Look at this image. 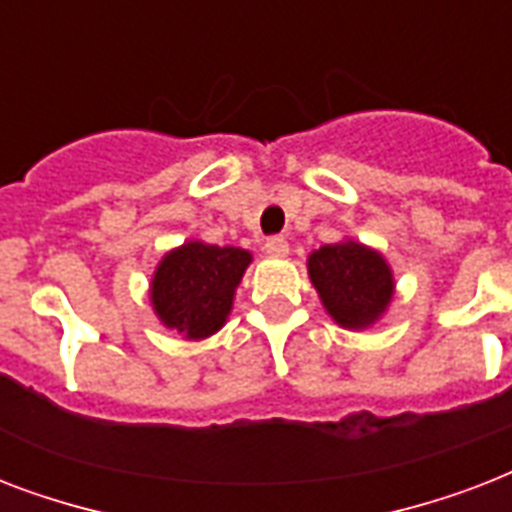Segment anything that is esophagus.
Returning a JSON list of instances; mask_svg holds the SVG:
<instances>
[{
	"instance_id": "obj_1",
	"label": "esophagus",
	"mask_w": 512,
	"mask_h": 512,
	"mask_svg": "<svg viewBox=\"0 0 512 512\" xmlns=\"http://www.w3.org/2000/svg\"><path fill=\"white\" fill-rule=\"evenodd\" d=\"M265 252L271 257H287L289 241L284 239V236H268V239H265Z\"/></svg>"
}]
</instances>
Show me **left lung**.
Masks as SVG:
<instances>
[{"instance_id": "1", "label": "left lung", "mask_w": 512, "mask_h": 512, "mask_svg": "<svg viewBox=\"0 0 512 512\" xmlns=\"http://www.w3.org/2000/svg\"><path fill=\"white\" fill-rule=\"evenodd\" d=\"M308 273L327 313L345 329L372 327L396 287L385 257L353 239L311 252Z\"/></svg>"}]
</instances>
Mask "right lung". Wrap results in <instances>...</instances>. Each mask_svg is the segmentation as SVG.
<instances>
[{"instance_id": "right-lung-1", "label": "right lung", "mask_w": 512, "mask_h": 512, "mask_svg": "<svg viewBox=\"0 0 512 512\" xmlns=\"http://www.w3.org/2000/svg\"><path fill=\"white\" fill-rule=\"evenodd\" d=\"M249 263L247 249L204 241H185L167 252L151 279V303L159 321L185 340L215 335L231 313L233 292Z\"/></svg>"}]
</instances>
